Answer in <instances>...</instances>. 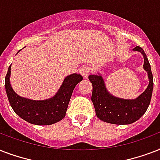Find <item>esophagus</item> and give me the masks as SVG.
<instances>
[{
  "instance_id": "1",
  "label": "esophagus",
  "mask_w": 160,
  "mask_h": 160,
  "mask_svg": "<svg viewBox=\"0 0 160 160\" xmlns=\"http://www.w3.org/2000/svg\"><path fill=\"white\" fill-rule=\"evenodd\" d=\"M79 72H80V73H81L82 76L83 77V78H86V77L88 76V74L90 73L91 68H90L88 66H82L81 68H80Z\"/></svg>"
}]
</instances>
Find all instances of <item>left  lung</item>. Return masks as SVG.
I'll return each instance as SVG.
<instances>
[{"label":"left lung","instance_id":"obj_1","mask_svg":"<svg viewBox=\"0 0 160 160\" xmlns=\"http://www.w3.org/2000/svg\"><path fill=\"white\" fill-rule=\"evenodd\" d=\"M143 55V69L147 72L148 85L143 92L134 99H124L115 97L108 91L104 80L98 72V75H89L92 84V102L97 117L103 122L112 124H130L139 119L148 109L153 92V74L150 64L143 48L137 46L133 49Z\"/></svg>","mask_w":160,"mask_h":160}]
</instances>
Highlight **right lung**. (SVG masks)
Instances as JSON below:
<instances>
[{"mask_svg":"<svg viewBox=\"0 0 160 160\" xmlns=\"http://www.w3.org/2000/svg\"><path fill=\"white\" fill-rule=\"evenodd\" d=\"M11 66L5 79V88L10 104L20 118L32 124L50 125L65 117L73 89L82 80V75L72 73L67 76L59 90L51 98L32 100L21 97L13 90L10 82Z\"/></svg>","mask_w":160,"mask_h":160,"instance_id":"right-lung-1","label":"right lung"}]
</instances>
